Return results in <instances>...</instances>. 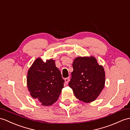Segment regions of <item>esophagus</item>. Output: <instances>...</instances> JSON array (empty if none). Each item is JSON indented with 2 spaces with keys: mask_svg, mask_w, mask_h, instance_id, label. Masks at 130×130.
Listing matches in <instances>:
<instances>
[{
  "mask_svg": "<svg viewBox=\"0 0 130 130\" xmlns=\"http://www.w3.org/2000/svg\"><path fill=\"white\" fill-rule=\"evenodd\" d=\"M69 77H67V78H65L64 79V80H65V83L66 84H68V82H69Z\"/></svg>",
  "mask_w": 130,
  "mask_h": 130,
  "instance_id": "1",
  "label": "esophagus"
}]
</instances>
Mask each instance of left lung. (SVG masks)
Returning <instances> with one entry per match:
<instances>
[{
    "label": "left lung",
    "instance_id": "1",
    "mask_svg": "<svg viewBox=\"0 0 130 130\" xmlns=\"http://www.w3.org/2000/svg\"><path fill=\"white\" fill-rule=\"evenodd\" d=\"M73 71L68 85L75 96L90 103L99 95L105 85V71L94 57H78L73 62Z\"/></svg>",
    "mask_w": 130,
    "mask_h": 130
}]
</instances>
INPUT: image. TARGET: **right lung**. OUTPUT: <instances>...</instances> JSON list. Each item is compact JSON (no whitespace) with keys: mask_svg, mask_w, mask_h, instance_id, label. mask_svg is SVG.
Listing matches in <instances>:
<instances>
[{"mask_svg":"<svg viewBox=\"0 0 130 130\" xmlns=\"http://www.w3.org/2000/svg\"><path fill=\"white\" fill-rule=\"evenodd\" d=\"M64 82L52 59L44 62L37 58L27 73V84L31 95L43 106L51 105L58 100Z\"/></svg>","mask_w":130,"mask_h":130,"instance_id":"1","label":"right lung"}]
</instances>
